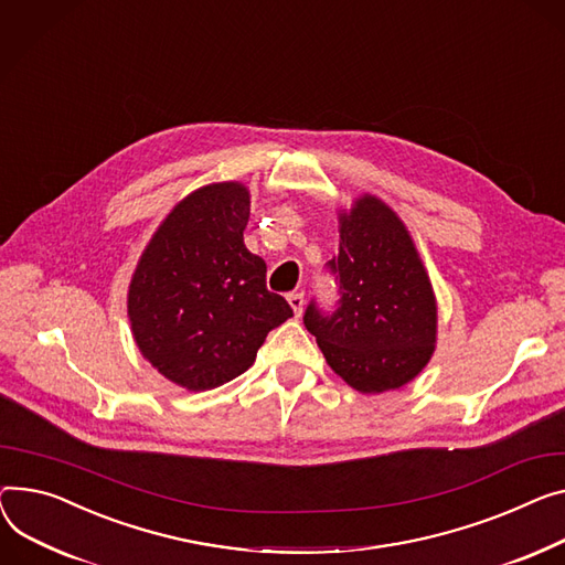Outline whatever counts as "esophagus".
Returning <instances> with one entry per match:
<instances>
[{"mask_svg": "<svg viewBox=\"0 0 565 565\" xmlns=\"http://www.w3.org/2000/svg\"><path fill=\"white\" fill-rule=\"evenodd\" d=\"M288 305L295 311V316L302 313V309H305V292H290L288 295Z\"/></svg>", "mask_w": 565, "mask_h": 565, "instance_id": "esophagus-1", "label": "esophagus"}]
</instances>
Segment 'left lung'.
Wrapping results in <instances>:
<instances>
[{"label": "left lung", "instance_id": "obj_1", "mask_svg": "<svg viewBox=\"0 0 565 565\" xmlns=\"http://www.w3.org/2000/svg\"><path fill=\"white\" fill-rule=\"evenodd\" d=\"M327 268L338 307H307L305 324L331 370L361 393L408 384L436 345V297L429 275L397 213L363 195L341 213V247Z\"/></svg>", "mask_w": 565, "mask_h": 565}]
</instances>
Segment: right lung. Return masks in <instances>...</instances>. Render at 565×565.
Here are the masks:
<instances>
[{
	"label": "right lung",
	"instance_id": "right-lung-1",
	"mask_svg": "<svg viewBox=\"0 0 565 565\" xmlns=\"http://www.w3.org/2000/svg\"><path fill=\"white\" fill-rule=\"evenodd\" d=\"M249 191L238 181L183 198L145 247L127 311L142 356L166 380L209 391L236 380L292 316L266 288V260L243 243Z\"/></svg>",
	"mask_w": 565,
	"mask_h": 565
}]
</instances>
